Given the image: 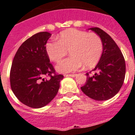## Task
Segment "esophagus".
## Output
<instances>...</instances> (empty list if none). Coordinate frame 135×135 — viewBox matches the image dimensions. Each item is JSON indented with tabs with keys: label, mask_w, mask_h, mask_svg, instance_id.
Segmentation results:
<instances>
[{
	"label": "esophagus",
	"mask_w": 135,
	"mask_h": 135,
	"mask_svg": "<svg viewBox=\"0 0 135 135\" xmlns=\"http://www.w3.org/2000/svg\"><path fill=\"white\" fill-rule=\"evenodd\" d=\"M76 76V74H65V76H66V77H68V76H70V77H74V76Z\"/></svg>",
	"instance_id": "obj_1"
}]
</instances>
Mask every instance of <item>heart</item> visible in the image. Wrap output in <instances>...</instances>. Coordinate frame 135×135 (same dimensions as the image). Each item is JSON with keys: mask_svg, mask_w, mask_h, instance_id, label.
<instances>
[{"mask_svg": "<svg viewBox=\"0 0 135 135\" xmlns=\"http://www.w3.org/2000/svg\"><path fill=\"white\" fill-rule=\"evenodd\" d=\"M68 50L71 56L61 61L56 66L58 72H73L83 65L86 68L94 67L102 55L103 43L97 34L68 29L60 33L57 41H49L45 45L47 54L53 62L61 61Z\"/></svg>", "mask_w": 135, "mask_h": 135, "instance_id": "b5f03b06", "label": "heart"}]
</instances>
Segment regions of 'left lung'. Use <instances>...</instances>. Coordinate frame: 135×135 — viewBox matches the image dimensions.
<instances>
[{
  "mask_svg": "<svg viewBox=\"0 0 135 135\" xmlns=\"http://www.w3.org/2000/svg\"><path fill=\"white\" fill-rule=\"evenodd\" d=\"M91 30L99 35L103 43V52L99 63L92 71L94 74H86L85 84L82 92L97 101H105L117 94L123 85L126 75L123 56L116 43L105 32L99 27Z\"/></svg>",
  "mask_w": 135,
  "mask_h": 135,
  "instance_id": "left-lung-1",
  "label": "left lung"
}]
</instances>
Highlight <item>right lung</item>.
I'll list each match as a JSON object with an SVG mask.
<instances>
[{
    "instance_id": "right-lung-1",
    "label": "right lung",
    "mask_w": 135,
    "mask_h": 135,
    "mask_svg": "<svg viewBox=\"0 0 135 135\" xmlns=\"http://www.w3.org/2000/svg\"><path fill=\"white\" fill-rule=\"evenodd\" d=\"M52 34L42 32L34 34L20 46L14 56L10 71L11 88L23 104L33 108L47 105L57 94L61 74L50 63L45 45ZM50 75V80L45 78Z\"/></svg>"
}]
</instances>
